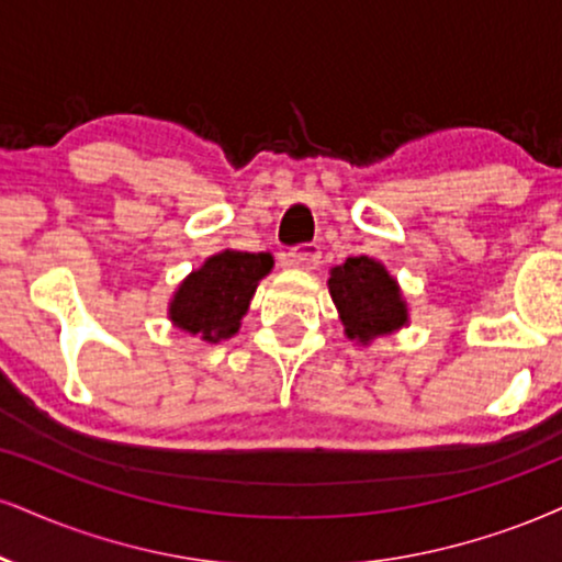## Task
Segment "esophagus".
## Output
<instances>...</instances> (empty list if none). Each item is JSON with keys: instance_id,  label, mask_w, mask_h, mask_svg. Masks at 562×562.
Listing matches in <instances>:
<instances>
[{"instance_id": "1", "label": "esophagus", "mask_w": 562, "mask_h": 562, "mask_svg": "<svg viewBox=\"0 0 562 562\" xmlns=\"http://www.w3.org/2000/svg\"><path fill=\"white\" fill-rule=\"evenodd\" d=\"M286 262H289V266L302 268V270H315L317 262H321V247H317V245L292 247L286 252Z\"/></svg>"}]
</instances>
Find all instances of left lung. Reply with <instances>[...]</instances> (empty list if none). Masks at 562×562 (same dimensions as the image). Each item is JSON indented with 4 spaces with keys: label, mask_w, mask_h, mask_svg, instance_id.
I'll use <instances>...</instances> for the list:
<instances>
[{
    "label": "left lung",
    "mask_w": 562,
    "mask_h": 562,
    "mask_svg": "<svg viewBox=\"0 0 562 562\" xmlns=\"http://www.w3.org/2000/svg\"><path fill=\"white\" fill-rule=\"evenodd\" d=\"M330 296L341 313L346 336L370 341L391 334L406 323V304L396 281L380 262L370 258H349L330 270Z\"/></svg>",
    "instance_id": "8db88e82"
}]
</instances>
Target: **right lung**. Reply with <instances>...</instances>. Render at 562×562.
<instances>
[{
	"mask_svg": "<svg viewBox=\"0 0 562 562\" xmlns=\"http://www.w3.org/2000/svg\"><path fill=\"white\" fill-rule=\"evenodd\" d=\"M273 258L268 252H226L213 255L205 266L187 276L171 302L169 315L187 334L203 341H224L239 330L241 315L247 313L255 286L268 270Z\"/></svg>",
	"mask_w": 562,
	"mask_h": 562,
	"instance_id": "1",
	"label": "right lung"
}]
</instances>
